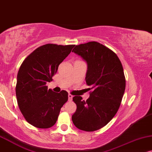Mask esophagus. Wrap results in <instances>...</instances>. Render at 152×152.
Segmentation results:
<instances>
[{
  "mask_svg": "<svg viewBox=\"0 0 152 152\" xmlns=\"http://www.w3.org/2000/svg\"><path fill=\"white\" fill-rule=\"evenodd\" d=\"M68 98H69V101H72V98H73V95L71 94H68Z\"/></svg>",
  "mask_w": 152,
  "mask_h": 152,
  "instance_id": "34e87169",
  "label": "esophagus"
}]
</instances>
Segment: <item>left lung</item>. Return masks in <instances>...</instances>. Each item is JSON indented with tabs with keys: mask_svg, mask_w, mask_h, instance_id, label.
<instances>
[{
	"mask_svg": "<svg viewBox=\"0 0 152 152\" xmlns=\"http://www.w3.org/2000/svg\"><path fill=\"white\" fill-rule=\"evenodd\" d=\"M72 52L88 64L86 80L92 90L86 101L80 96L73 97L77 108L72 122L80 130H99L112 120L120 106L126 88L122 64L112 50L96 42L76 45Z\"/></svg>",
	"mask_w": 152,
	"mask_h": 152,
	"instance_id": "1",
	"label": "left lung"
}]
</instances>
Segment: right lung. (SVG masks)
Listing matches in <instances>:
<instances>
[{"instance_id":"right-lung-1","label":"right lung","mask_w":152,"mask_h":152,"mask_svg":"<svg viewBox=\"0 0 152 152\" xmlns=\"http://www.w3.org/2000/svg\"><path fill=\"white\" fill-rule=\"evenodd\" d=\"M74 46L45 44L22 62L17 74L16 96L22 115L32 126L48 129L57 122L60 109L68 100V92H54L48 90L46 84L53 80L59 64Z\"/></svg>"}]
</instances>
